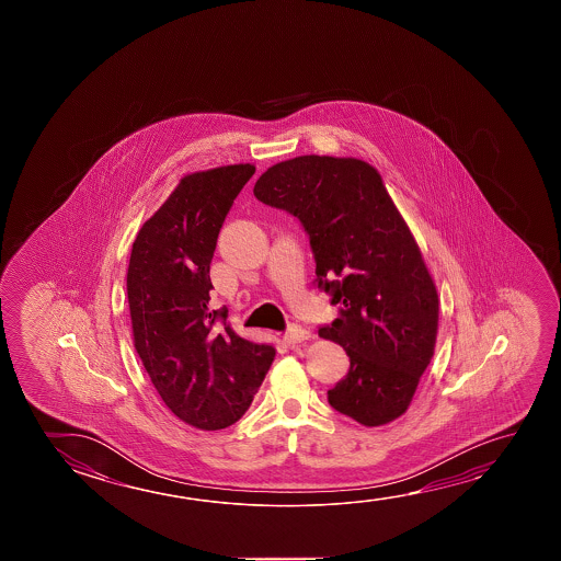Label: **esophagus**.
Here are the masks:
<instances>
[{"mask_svg": "<svg viewBox=\"0 0 561 561\" xmlns=\"http://www.w3.org/2000/svg\"><path fill=\"white\" fill-rule=\"evenodd\" d=\"M284 339L289 346H294V344H299V342L311 339V332L305 331L299 324H291V327L287 329V332H285Z\"/></svg>", "mask_w": 561, "mask_h": 561, "instance_id": "esophagus-1", "label": "esophagus"}]
</instances>
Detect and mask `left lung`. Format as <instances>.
I'll return each instance as SVG.
<instances>
[{"instance_id":"left-lung-1","label":"left lung","mask_w":561,"mask_h":561,"mask_svg":"<svg viewBox=\"0 0 561 561\" xmlns=\"http://www.w3.org/2000/svg\"><path fill=\"white\" fill-rule=\"evenodd\" d=\"M254 195L304 225L314 284L339 307L319 329L350 358L332 409L364 426L396 421L431 364L438 294L381 175L356 158L297 157L267 168Z\"/></svg>"}]
</instances>
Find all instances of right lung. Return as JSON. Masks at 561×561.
Instances as JSON below:
<instances>
[{
	"instance_id": "add662e5",
	"label": "right lung",
	"mask_w": 561,
	"mask_h": 561,
	"mask_svg": "<svg viewBox=\"0 0 561 561\" xmlns=\"http://www.w3.org/2000/svg\"><path fill=\"white\" fill-rule=\"evenodd\" d=\"M252 164L185 175L138 230L127 272L138 358L165 407L202 431L249 411L276 350L240 339L227 309H209V264L225 217L254 175Z\"/></svg>"
}]
</instances>
